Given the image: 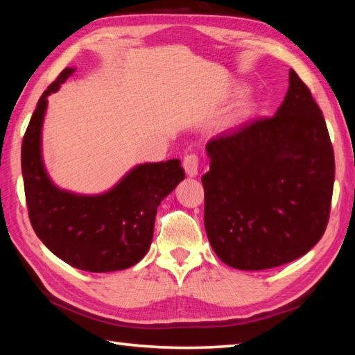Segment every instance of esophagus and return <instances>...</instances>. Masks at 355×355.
Wrapping results in <instances>:
<instances>
[{
    "label": "esophagus",
    "instance_id": "esophagus-1",
    "mask_svg": "<svg viewBox=\"0 0 355 355\" xmlns=\"http://www.w3.org/2000/svg\"><path fill=\"white\" fill-rule=\"evenodd\" d=\"M183 168L189 177H197L198 175V157L195 154L184 155Z\"/></svg>",
    "mask_w": 355,
    "mask_h": 355
}]
</instances>
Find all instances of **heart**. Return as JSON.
I'll return each mask as SVG.
<instances>
[{
    "instance_id": "heart-1",
    "label": "heart",
    "mask_w": 355,
    "mask_h": 355,
    "mask_svg": "<svg viewBox=\"0 0 355 355\" xmlns=\"http://www.w3.org/2000/svg\"><path fill=\"white\" fill-rule=\"evenodd\" d=\"M239 92H243V85L236 87ZM256 108V102L250 94H243L239 99L233 103V107L229 110L227 116H225V125L227 126H238L244 123L245 120L252 117Z\"/></svg>"
}]
</instances>
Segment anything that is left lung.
<instances>
[{"instance_id":"left-lung-1","label":"left lung","mask_w":355,"mask_h":355,"mask_svg":"<svg viewBox=\"0 0 355 355\" xmlns=\"http://www.w3.org/2000/svg\"><path fill=\"white\" fill-rule=\"evenodd\" d=\"M276 114L210 139L202 175L205 227L215 253L238 270L304 256L327 229L334 153L310 89L290 70Z\"/></svg>"}]
</instances>
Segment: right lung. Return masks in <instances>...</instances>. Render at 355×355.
I'll return each mask as SVG.
<instances>
[{
    "label": "right lung",
    "instance_id": "obj_1",
    "mask_svg": "<svg viewBox=\"0 0 355 355\" xmlns=\"http://www.w3.org/2000/svg\"><path fill=\"white\" fill-rule=\"evenodd\" d=\"M74 73L65 69L37 101L21 148L32 227L45 247L71 267L107 273L141 261L154 235L157 207L184 180L177 158L137 164L107 192L82 195L51 182L42 158L47 97Z\"/></svg>",
    "mask_w": 355,
    "mask_h": 355
}]
</instances>
